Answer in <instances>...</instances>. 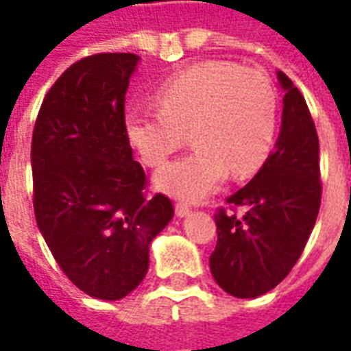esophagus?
Listing matches in <instances>:
<instances>
[{
  "mask_svg": "<svg viewBox=\"0 0 351 351\" xmlns=\"http://www.w3.org/2000/svg\"><path fill=\"white\" fill-rule=\"evenodd\" d=\"M175 210H176V216H180V218H182V216H188V214H190L191 206L182 203V201H178V203L175 205Z\"/></svg>",
  "mask_w": 351,
  "mask_h": 351,
  "instance_id": "obj_1",
  "label": "esophagus"
}]
</instances>
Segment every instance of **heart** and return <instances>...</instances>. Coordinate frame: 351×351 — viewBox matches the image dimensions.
Segmentation results:
<instances>
[{"label":"heart","instance_id":"obj_1","mask_svg":"<svg viewBox=\"0 0 351 351\" xmlns=\"http://www.w3.org/2000/svg\"><path fill=\"white\" fill-rule=\"evenodd\" d=\"M160 110L135 108L125 135L146 167H163L186 145L195 150L156 176L158 188L197 201L231 175L246 178L271 154L278 125V93L258 69L233 62H201L169 79L156 93Z\"/></svg>","mask_w":351,"mask_h":351}]
</instances>
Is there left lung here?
<instances>
[{
  "label": "left lung",
  "mask_w": 351,
  "mask_h": 351,
  "mask_svg": "<svg viewBox=\"0 0 351 351\" xmlns=\"http://www.w3.org/2000/svg\"><path fill=\"white\" fill-rule=\"evenodd\" d=\"M278 80L286 95L276 148L258 175L226 199L228 208L214 214L218 243L210 271L218 286L239 299L259 297L286 278L322 203L316 125L299 88L282 71Z\"/></svg>",
  "instance_id": "1"
}]
</instances>
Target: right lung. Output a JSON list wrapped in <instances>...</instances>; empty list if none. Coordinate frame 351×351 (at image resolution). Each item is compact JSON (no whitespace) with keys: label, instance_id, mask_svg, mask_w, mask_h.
<instances>
[{"label":"right lung","instance_id":"add662e5","mask_svg":"<svg viewBox=\"0 0 351 351\" xmlns=\"http://www.w3.org/2000/svg\"><path fill=\"white\" fill-rule=\"evenodd\" d=\"M138 56L101 52L52 84L32 137L34 210L67 278L118 301L143 282L148 248L175 208L148 195V176L125 135V92Z\"/></svg>","mask_w":351,"mask_h":351}]
</instances>
